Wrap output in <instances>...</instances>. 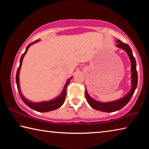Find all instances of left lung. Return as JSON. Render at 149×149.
<instances>
[{"mask_svg":"<svg viewBox=\"0 0 149 149\" xmlns=\"http://www.w3.org/2000/svg\"><path fill=\"white\" fill-rule=\"evenodd\" d=\"M117 42L118 44L116 45V46L118 48L123 49L128 54L129 56L130 60L131 61V74H132V88L130 91L126 94L125 96L117 100L109 102H98L89 96L87 93L86 89L85 90V97L86 101L88 103V104L91 105V107L93 109H96L98 111H100L103 112H114L117 111L118 110H120L122 108L124 107L128 104L129 101L130 100L131 98L133 96L135 91L137 88V72L136 70V61L134 56L132 53L131 48L129 45L126 44L122 42L120 40H117Z\"/></svg>","mask_w":149,"mask_h":149,"instance_id":"left-lung-1","label":"left lung"}]
</instances>
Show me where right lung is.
<instances>
[{"label": "right lung", "mask_w": 149, "mask_h": 149, "mask_svg": "<svg viewBox=\"0 0 149 149\" xmlns=\"http://www.w3.org/2000/svg\"><path fill=\"white\" fill-rule=\"evenodd\" d=\"M40 40H38L36 41H34V42L31 43L28 45V46L26 47V50L25 51L22 56H21V59H20V64H19V66L17 71V74H16V84H17V90L19 92V94L21 98L22 99V100L25 104L29 106V107H31V109H34L36 111L38 112H48V111H53L55 110L56 109H58L60 107L62 106V105L64 104V101H65L66 99V87L68 83H70V80L72 79V77L69 78L67 80V81L65 84V85L64 86V88L63 91H62L61 94L59 95L57 98H56L53 100H51L49 101H45V102H32L31 101L28 100L27 99L25 98V97L23 96V95L21 93V92L20 91V88H19V71H20V68L21 66V64H22V61L24 56L25 55V54L27 52V50L29 47L31 46L32 44H34V43L37 42L38 41H39Z\"/></svg>", "instance_id": "obj_1"}]
</instances>
